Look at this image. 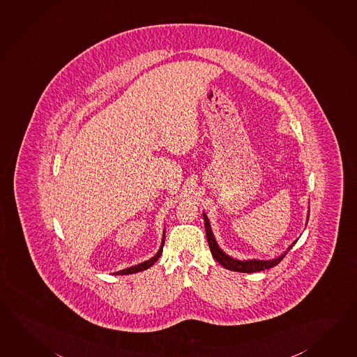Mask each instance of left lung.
<instances>
[{
	"instance_id": "8db88e82",
	"label": "left lung",
	"mask_w": 357,
	"mask_h": 357,
	"mask_svg": "<svg viewBox=\"0 0 357 357\" xmlns=\"http://www.w3.org/2000/svg\"><path fill=\"white\" fill-rule=\"evenodd\" d=\"M203 217H204V226H206V234H207L208 245H209L212 256H213V258H215L218 264H221V265L224 266L225 268L231 270V271H238V273H257V271H264V270H267V268H271V267H274V266L282 262V258L287 256L288 250H290L291 247L294 245V243H296L294 241L288 248V250L284 252L280 257L275 258V259H271V261H259V259L239 261V259H234V258L229 257L227 255H225L224 252L217 245L215 236H213L212 230H211V226H209L207 215H203Z\"/></svg>"
}]
</instances>
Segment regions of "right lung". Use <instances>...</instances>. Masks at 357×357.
I'll return each mask as SVG.
<instances>
[{"label":"right lung","instance_id":"right-lung-1","mask_svg":"<svg viewBox=\"0 0 357 357\" xmlns=\"http://www.w3.org/2000/svg\"><path fill=\"white\" fill-rule=\"evenodd\" d=\"M163 245H165V235H163V241H162V247L159 248L157 255H155L154 257L150 258L149 261H145V262H142V264H140V265L132 266V267H130V268H125V270H122V271H118V273H116V274H136V273H140V271H144V270L149 268V267H151V266L154 265V262H157L158 258L160 257V255H162V250H163Z\"/></svg>","mask_w":357,"mask_h":357}]
</instances>
